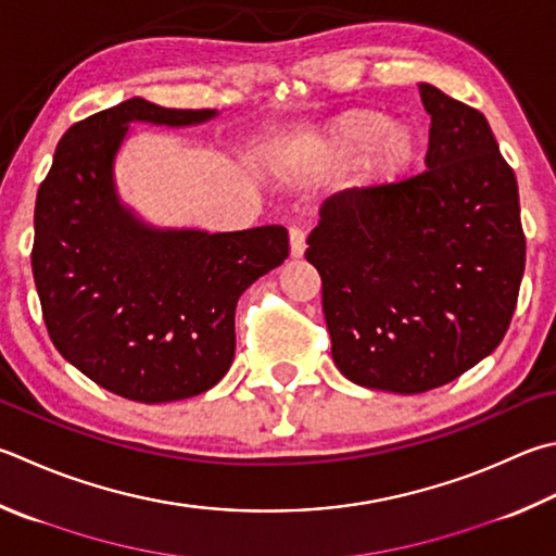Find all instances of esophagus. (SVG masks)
Instances as JSON below:
<instances>
[{"label": "esophagus", "instance_id": "obj_1", "mask_svg": "<svg viewBox=\"0 0 556 556\" xmlns=\"http://www.w3.org/2000/svg\"><path fill=\"white\" fill-rule=\"evenodd\" d=\"M289 248L291 257H301L306 250V233L301 228H289Z\"/></svg>", "mask_w": 556, "mask_h": 556}]
</instances>
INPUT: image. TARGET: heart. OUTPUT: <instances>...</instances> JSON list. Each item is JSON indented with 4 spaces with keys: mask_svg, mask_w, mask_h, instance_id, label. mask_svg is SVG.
<instances>
[{
    "mask_svg": "<svg viewBox=\"0 0 556 556\" xmlns=\"http://www.w3.org/2000/svg\"><path fill=\"white\" fill-rule=\"evenodd\" d=\"M418 138L408 126L391 124L379 109H350L320 130L306 150V169L340 177L355 169L362 189H389L410 173Z\"/></svg>",
    "mask_w": 556,
    "mask_h": 556,
    "instance_id": "heart-1",
    "label": "heart"
}]
</instances>
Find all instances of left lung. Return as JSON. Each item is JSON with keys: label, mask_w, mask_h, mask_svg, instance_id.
<instances>
[{"label": "left lung", "mask_w": 556, "mask_h": 556, "mask_svg": "<svg viewBox=\"0 0 556 556\" xmlns=\"http://www.w3.org/2000/svg\"><path fill=\"white\" fill-rule=\"evenodd\" d=\"M426 173L323 201L306 260L323 281L332 362L350 381L422 393L506 336L525 271L516 173L481 111L420 85Z\"/></svg>", "instance_id": "1"}]
</instances>
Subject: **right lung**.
Returning <instances> with one entry per match:
<instances>
[{
    "mask_svg": "<svg viewBox=\"0 0 556 556\" xmlns=\"http://www.w3.org/2000/svg\"><path fill=\"white\" fill-rule=\"evenodd\" d=\"M214 116L134 97L70 126L40 181L31 267L48 336L116 396L167 403L216 387L233 365L240 294L289 257L285 226L163 230L121 204L114 160L134 121Z\"/></svg>",
    "mask_w": 556,
    "mask_h": 556,
    "instance_id": "add662e5",
    "label": "right lung"
}]
</instances>
